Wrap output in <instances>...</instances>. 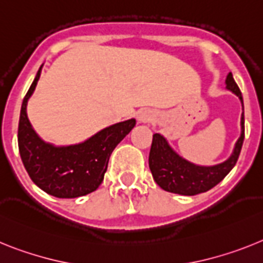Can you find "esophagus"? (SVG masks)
<instances>
[{
	"label": "esophagus",
	"mask_w": 263,
	"mask_h": 263,
	"mask_svg": "<svg viewBox=\"0 0 263 263\" xmlns=\"http://www.w3.org/2000/svg\"><path fill=\"white\" fill-rule=\"evenodd\" d=\"M138 119H139V122L141 123L152 122V120H154V114L151 112V111H147V109H145V111H140V112H139Z\"/></svg>",
	"instance_id": "esophagus-1"
}]
</instances>
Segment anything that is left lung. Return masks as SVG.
<instances>
[{
  "label": "left lung",
  "mask_w": 263,
  "mask_h": 263,
  "mask_svg": "<svg viewBox=\"0 0 263 263\" xmlns=\"http://www.w3.org/2000/svg\"><path fill=\"white\" fill-rule=\"evenodd\" d=\"M227 87L241 99L242 108H243L242 93L236 81L233 79L232 72H229L227 78ZM241 136L237 140L232 156L227 161L213 166H200L189 163L173 152L161 135L155 134L151 145L149 159H148L154 180L161 189L177 195L195 196L209 191L218 182L222 181L223 177L233 170V166L236 165L238 160L242 143L245 139L243 112L241 118Z\"/></svg>",
  "instance_id": "1"
}]
</instances>
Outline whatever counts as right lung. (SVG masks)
<instances>
[{"label": "right lung", "instance_id": "obj_1", "mask_svg": "<svg viewBox=\"0 0 263 263\" xmlns=\"http://www.w3.org/2000/svg\"><path fill=\"white\" fill-rule=\"evenodd\" d=\"M41 67L25 95L18 123V148L25 170L36 186L58 198H75L97 191L112 151L136 124L135 119L102 129L84 143L54 147L38 138L26 115V104L40 79Z\"/></svg>", "mask_w": 263, "mask_h": 263}]
</instances>
